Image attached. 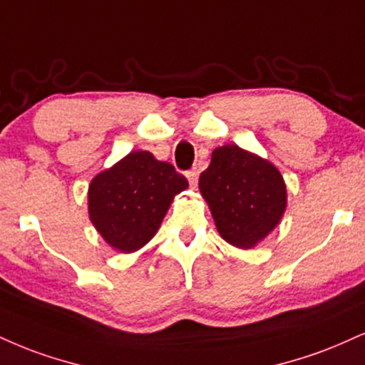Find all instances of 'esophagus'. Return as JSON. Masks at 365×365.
Segmentation results:
<instances>
[{
    "label": "esophagus",
    "instance_id": "esophagus-1",
    "mask_svg": "<svg viewBox=\"0 0 365 365\" xmlns=\"http://www.w3.org/2000/svg\"><path fill=\"white\" fill-rule=\"evenodd\" d=\"M187 178H188V183H190L192 188L197 187V182H199V170L197 168H192L187 171Z\"/></svg>",
    "mask_w": 365,
    "mask_h": 365
}]
</instances>
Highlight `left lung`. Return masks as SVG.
<instances>
[{
	"label": "left lung",
	"instance_id": "obj_1",
	"mask_svg": "<svg viewBox=\"0 0 365 365\" xmlns=\"http://www.w3.org/2000/svg\"><path fill=\"white\" fill-rule=\"evenodd\" d=\"M199 188L221 238L243 250L269 236L287 205L280 171L236 144L214 149L209 168L200 173Z\"/></svg>",
	"mask_w": 365,
	"mask_h": 365
}]
</instances>
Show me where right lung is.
<instances>
[{
    "label": "right lung",
    "instance_id": "right-lung-1",
    "mask_svg": "<svg viewBox=\"0 0 365 365\" xmlns=\"http://www.w3.org/2000/svg\"><path fill=\"white\" fill-rule=\"evenodd\" d=\"M187 187L173 165L133 151L91 180L88 214L112 248L133 253L156 235L175 195Z\"/></svg>",
    "mask_w": 365,
    "mask_h": 365
}]
</instances>
